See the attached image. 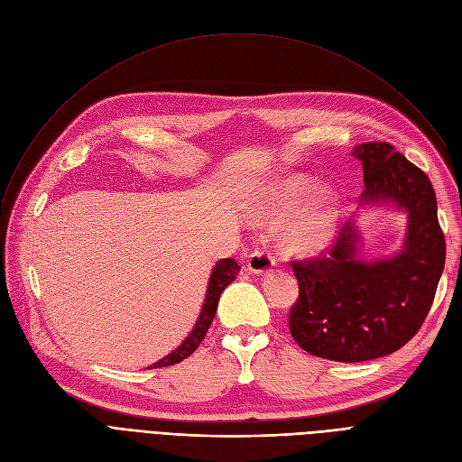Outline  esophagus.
<instances>
[{
	"mask_svg": "<svg viewBox=\"0 0 462 462\" xmlns=\"http://www.w3.org/2000/svg\"><path fill=\"white\" fill-rule=\"evenodd\" d=\"M273 265H275V256L268 249H254L247 260V268L253 273H268Z\"/></svg>",
	"mask_w": 462,
	"mask_h": 462,
	"instance_id": "esophagus-1",
	"label": "esophagus"
}]
</instances>
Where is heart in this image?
I'll return each instance as SVG.
<instances>
[{
  "instance_id": "obj_1",
  "label": "heart",
  "mask_w": 462,
  "mask_h": 462,
  "mask_svg": "<svg viewBox=\"0 0 462 462\" xmlns=\"http://www.w3.org/2000/svg\"><path fill=\"white\" fill-rule=\"evenodd\" d=\"M319 194V183L309 178H294L282 189L281 202L284 209H298L314 200ZM333 232V208L329 202L314 208L290 230V245L298 251H317L329 239Z\"/></svg>"
}]
</instances>
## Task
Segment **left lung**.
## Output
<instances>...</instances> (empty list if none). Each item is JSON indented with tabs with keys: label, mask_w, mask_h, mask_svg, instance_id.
Listing matches in <instances>:
<instances>
[{
	"label": "left lung",
	"mask_w": 462,
	"mask_h": 462,
	"mask_svg": "<svg viewBox=\"0 0 462 462\" xmlns=\"http://www.w3.org/2000/svg\"><path fill=\"white\" fill-rule=\"evenodd\" d=\"M363 164V200L408 211L404 249L380 262L354 258L348 225L335 247L290 260L300 294L288 314L294 341L309 354L343 363L369 361L402 348L423 326L446 263V237L430 180L387 142L354 150Z\"/></svg>",
	"instance_id": "obj_1"
}]
</instances>
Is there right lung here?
Wrapping results in <instances>:
<instances>
[{
    "instance_id": "obj_1",
    "label": "right lung",
    "mask_w": 462,
    "mask_h": 462,
    "mask_svg": "<svg viewBox=\"0 0 462 462\" xmlns=\"http://www.w3.org/2000/svg\"><path fill=\"white\" fill-rule=\"evenodd\" d=\"M239 265L234 258H223L218 262L209 277V286H208V294H206V303L202 307V312L199 317L197 326L192 328L190 335L185 338L181 343V346H178L172 354H168L166 357H162L161 361L153 363L152 367H168V365H176V363L183 361L185 357H189L194 350L199 348V345L204 341V337L215 319V312H217V303L218 298H221L223 290L236 279V275L239 273Z\"/></svg>"
}]
</instances>
